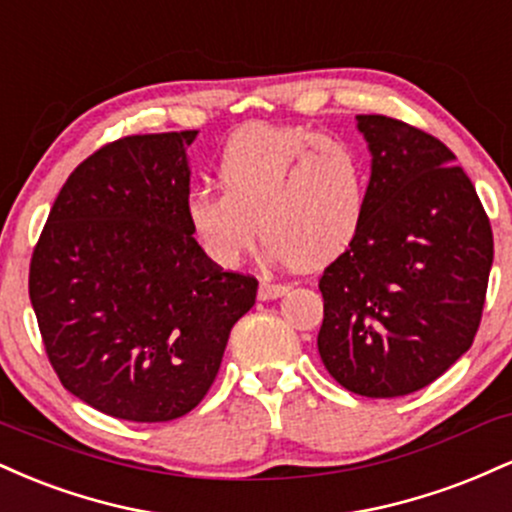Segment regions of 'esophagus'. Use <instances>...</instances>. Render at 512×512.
<instances>
[{
    "label": "esophagus",
    "instance_id": "1",
    "mask_svg": "<svg viewBox=\"0 0 512 512\" xmlns=\"http://www.w3.org/2000/svg\"><path fill=\"white\" fill-rule=\"evenodd\" d=\"M284 293H289V286L272 284V281H262L257 296H260V301H274V298H281Z\"/></svg>",
    "mask_w": 512,
    "mask_h": 512
}]
</instances>
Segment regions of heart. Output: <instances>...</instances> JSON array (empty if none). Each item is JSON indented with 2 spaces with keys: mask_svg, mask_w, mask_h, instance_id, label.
<instances>
[{
  "mask_svg": "<svg viewBox=\"0 0 512 512\" xmlns=\"http://www.w3.org/2000/svg\"><path fill=\"white\" fill-rule=\"evenodd\" d=\"M221 192L187 195L185 219L219 267H238L260 231L269 252L296 269H322L344 255L368 211L361 151L305 127H245L223 146Z\"/></svg>",
  "mask_w": 512,
  "mask_h": 512,
  "instance_id": "heart-1",
  "label": "heart"
}]
</instances>
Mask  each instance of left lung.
I'll use <instances>...</instances> for the list:
<instances>
[{"mask_svg":"<svg viewBox=\"0 0 512 512\" xmlns=\"http://www.w3.org/2000/svg\"><path fill=\"white\" fill-rule=\"evenodd\" d=\"M368 142L361 233L325 269L317 351L363 397L431 385L474 342L493 262V233L455 154L385 115H356Z\"/></svg>","mask_w":512,"mask_h":512,"instance_id":"left-lung-1","label":"left lung"}]
</instances>
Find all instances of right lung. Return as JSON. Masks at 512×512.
<instances>
[{"label":"right lung","mask_w":512,"mask_h":512,"mask_svg":"<svg viewBox=\"0 0 512 512\" xmlns=\"http://www.w3.org/2000/svg\"><path fill=\"white\" fill-rule=\"evenodd\" d=\"M197 132L137 134L88 156L52 204L28 293L60 383L115 419L185 416L219 373L257 279L221 272L185 219Z\"/></svg>","instance_id":"1"}]
</instances>
